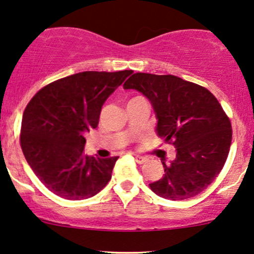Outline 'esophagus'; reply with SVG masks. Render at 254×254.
<instances>
[{
	"instance_id": "34e87169",
	"label": "esophagus",
	"mask_w": 254,
	"mask_h": 254,
	"mask_svg": "<svg viewBox=\"0 0 254 254\" xmlns=\"http://www.w3.org/2000/svg\"><path fill=\"white\" fill-rule=\"evenodd\" d=\"M135 160H136L137 164H139V165L147 164V162L149 161V159H148L147 156H141V155H135Z\"/></svg>"
}]
</instances>
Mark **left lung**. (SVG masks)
<instances>
[{
  "label": "left lung",
  "instance_id": "left-lung-1",
  "mask_svg": "<svg viewBox=\"0 0 254 254\" xmlns=\"http://www.w3.org/2000/svg\"><path fill=\"white\" fill-rule=\"evenodd\" d=\"M149 100L155 131L177 148L176 159L162 161L165 174L149 184L157 196L183 200L205 190L220 173L232 143V125L208 89L174 75L137 72L124 83Z\"/></svg>",
  "mask_w": 254,
  "mask_h": 254
}]
</instances>
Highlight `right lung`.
<instances>
[{
  "label": "right lung",
  "instance_id": "add662e5",
  "mask_svg": "<svg viewBox=\"0 0 254 254\" xmlns=\"http://www.w3.org/2000/svg\"><path fill=\"white\" fill-rule=\"evenodd\" d=\"M132 72H77L45 86L28 103L21 123L22 151L55 194L87 199L110 182L118 156L86 155L84 135L98 127L105 101Z\"/></svg>",
  "mask_w": 254,
  "mask_h": 254
}]
</instances>
